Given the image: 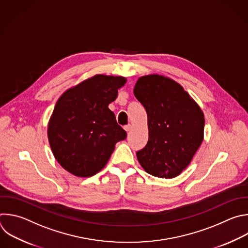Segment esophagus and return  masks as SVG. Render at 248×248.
<instances>
[{
  "mask_svg": "<svg viewBox=\"0 0 248 248\" xmlns=\"http://www.w3.org/2000/svg\"><path fill=\"white\" fill-rule=\"evenodd\" d=\"M124 128L125 131H129L131 129V124H126V125H124Z\"/></svg>",
  "mask_w": 248,
  "mask_h": 248,
  "instance_id": "1",
  "label": "esophagus"
}]
</instances>
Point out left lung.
I'll return each instance as SVG.
<instances>
[{"label": "left lung", "mask_w": 248, "mask_h": 248, "mask_svg": "<svg viewBox=\"0 0 248 248\" xmlns=\"http://www.w3.org/2000/svg\"><path fill=\"white\" fill-rule=\"evenodd\" d=\"M133 93L148 115V143L136 153L141 167L156 177L179 175L202 142V111L179 84L159 75L139 78Z\"/></svg>", "instance_id": "left-lung-1"}]
</instances>
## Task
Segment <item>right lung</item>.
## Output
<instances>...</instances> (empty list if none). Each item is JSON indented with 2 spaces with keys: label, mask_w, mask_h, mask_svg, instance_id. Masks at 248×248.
<instances>
[{
  "label": "right lung",
  "mask_w": 248,
  "mask_h": 248,
  "mask_svg": "<svg viewBox=\"0 0 248 248\" xmlns=\"http://www.w3.org/2000/svg\"><path fill=\"white\" fill-rule=\"evenodd\" d=\"M125 81L123 77L96 75L58 99L47 136L56 160L70 173L93 176L106 166L116 143L126 138L108 108Z\"/></svg>",
  "instance_id": "right-lung-1"
}]
</instances>
